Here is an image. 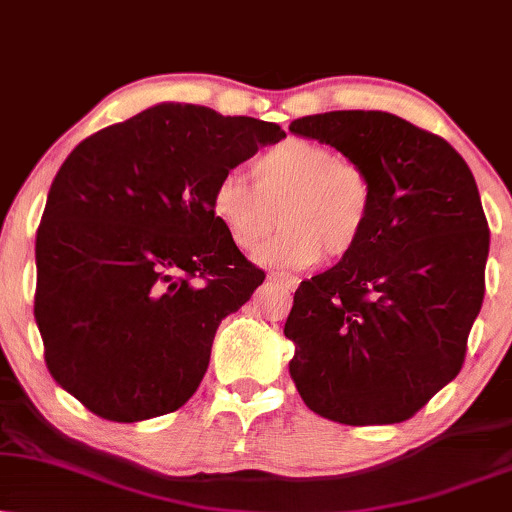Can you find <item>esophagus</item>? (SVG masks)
I'll list each match as a JSON object with an SVG mask.
<instances>
[{"instance_id":"34e87169","label":"esophagus","mask_w":512,"mask_h":512,"mask_svg":"<svg viewBox=\"0 0 512 512\" xmlns=\"http://www.w3.org/2000/svg\"><path fill=\"white\" fill-rule=\"evenodd\" d=\"M271 283H278V286H283L286 290H295L297 288V278L290 276V274H283V271H271V274L267 276Z\"/></svg>"}]
</instances>
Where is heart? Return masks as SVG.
I'll use <instances>...</instances> for the list:
<instances>
[{
	"label": "heart",
	"mask_w": 512,
	"mask_h": 512,
	"mask_svg": "<svg viewBox=\"0 0 512 512\" xmlns=\"http://www.w3.org/2000/svg\"><path fill=\"white\" fill-rule=\"evenodd\" d=\"M252 177L229 170L210 191V210L238 250H255L281 215L283 231L257 250L267 267H312L338 260L364 238L373 184L359 165L314 141H283L252 163Z\"/></svg>",
	"instance_id": "b5f03b06"
}]
</instances>
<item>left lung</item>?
Returning <instances> with one entry per match:
<instances>
[{"instance_id":"left-lung-1","label":"left lung","mask_w":512,"mask_h":512,"mask_svg":"<svg viewBox=\"0 0 512 512\" xmlns=\"http://www.w3.org/2000/svg\"><path fill=\"white\" fill-rule=\"evenodd\" d=\"M290 132L373 184L361 243L295 290L283 333L297 392L335 423L409 420L461 371L482 309L489 226L475 177L454 146L392 113L307 115Z\"/></svg>"}]
</instances>
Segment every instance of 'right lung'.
<instances>
[{"instance_id":"right-lung-1","label":"right lung","mask_w":512,"mask_h":512,"mask_svg":"<svg viewBox=\"0 0 512 512\" xmlns=\"http://www.w3.org/2000/svg\"><path fill=\"white\" fill-rule=\"evenodd\" d=\"M283 137L160 103L73 148L37 229L35 321L51 378L84 409L137 423L193 397L219 323L264 281L212 217V184Z\"/></svg>"}]
</instances>
